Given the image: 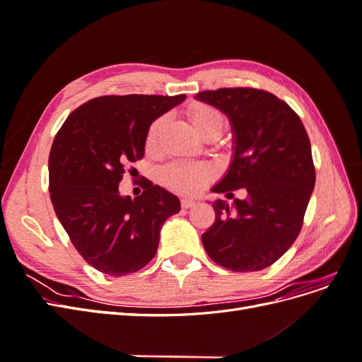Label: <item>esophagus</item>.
I'll return each mask as SVG.
<instances>
[{"label": "esophagus", "instance_id": "34e87169", "mask_svg": "<svg viewBox=\"0 0 362 362\" xmlns=\"http://www.w3.org/2000/svg\"><path fill=\"white\" fill-rule=\"evenodd\" d=\"M194 205H196V202H194L193 199H189V198H184V199H181V206H182V208H185V210H187V208L194 206Z\"/></svg>", "mask_w": 362, "mask_h": 362}]
</instances>
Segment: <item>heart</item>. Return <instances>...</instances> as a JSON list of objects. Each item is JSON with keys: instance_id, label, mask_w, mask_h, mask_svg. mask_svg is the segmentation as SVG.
I'll return each mask as SVG.
<instances>
[{"instance_id": "heart-1", "label": "heart", "mask_w": 362, "mask_h": 362, "mask_svg": "<svg viewBox=\"0 0 362 362\" xmlns=\"http://www.w3.org/2000/svg\"><path fill=\"white\" fill-rule=\"evenodd\" d=\"M194 129L202 137L210 134L221 136L225 128V117L217 108L206 104H196L189 110ZM166 127V117H158L151 124L146 133V149L156 152L160 148L161 133ZM217 173L211 163H172L161 170V178L172 190L193 194L199 193Z\"/></svg>"}]
</instances>
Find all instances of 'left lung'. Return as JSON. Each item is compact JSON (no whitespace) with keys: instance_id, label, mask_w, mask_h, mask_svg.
I'll list each match as a JSON object with an SVG mask.
<instances>
[{"instance_id":"left-lung-1","label":"left lung","mask_w":362,"mask_h":362,"mask_svg":"<svg viewBox=\"0 0 362 362\" xmlns=\"http://www.w3.org/2000/svg\"><path fill=\"white\" fill-rule=\"evenodd\" d=\"M196 100L223 112L234 131V157L211 189H243L245 199L213 202L216 221L202 245L218 266L257 272L278 261L298 238L315 184L310 137L293 108L254 87L204 90Z\"/></svg>"}]
</instances>
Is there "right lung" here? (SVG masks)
Instances as JSON below:
<instances>
[{"label": "right lung", "instance_id": "1", "mask_svg": "<svg viewBox=\"0 0 362 362\" xmlns=\"http://www.w3.org/2000/svg\"><path fill=\"white\" fill-rule=\"evenodd\" d=\"M185 95H107L74 110L52 141L49 198L74 247L92 267L125 276L154 258L160 229L181 206L149 182L131 199L120 196L125 168L144 158L146 133Z\"/></svg>", "mask_w": 362, "mask_h": 362}]
</instances>
